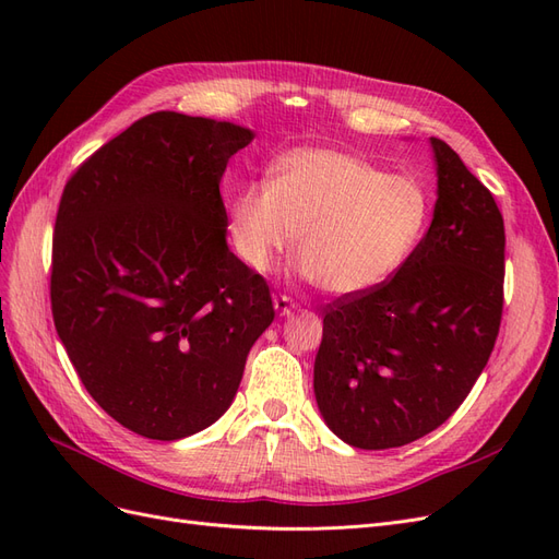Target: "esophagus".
Masks as SVG:
<instances>
[{"label":"esophagus","instance_id":"esophagus-1","mask_svg":"<svg viewBox=\"0 0 559 559\" xmlns=\"http://www.w3.org/2000/svg\"><path fill=\"white\" fill-rule=\"evenodd\" d=\"M273 306H275V310H277L280 317H289V314L294 312V308H296L289 296H275V298H273Z\"/></svg>","mask_w":559,"mask_h":559}]
</instances>
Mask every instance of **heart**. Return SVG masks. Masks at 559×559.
<instances>
[{
  "instance_id": "heart-1",
  "label": "heart",
  "mask_w": 559,
  "mask_h": 559,
  "mask_svg": "<svg viewBox=\"0 0 559 559\" xmlns=\"http://www.w3.org/2000/svg\"><path fill=\"white\" fill-rule=\"evenodd\" d=\"M429 218L425 186L386 175L341 148L306 146L280 156L267 183L230 198L228 228L238 257L267 273L294 249L324 294L361 296L392 280Z\"/></svg>"
}]
</instances>
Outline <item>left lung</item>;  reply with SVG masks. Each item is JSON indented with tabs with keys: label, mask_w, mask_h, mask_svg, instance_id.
<instances>
[{
	"label": "left lung",
	"mask_w": 559,
	"mask_h": 559,
	"mask_svg": "<svg viewBox=\"0 0 559 559\" xmlns=\"http://www.w3.org/2000/svg\"><path fill=\"white\" fill-rule=\"evenodd\" d=\"M438 200L399 273L326 306L314 396L352 448L386 450L460 408L495 349L503 310V218L462 158L431 138Z\"/></svg>",
	"instance_id": "1"
}]
</instances>
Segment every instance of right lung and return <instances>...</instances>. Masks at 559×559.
Listing matches in <instances>:
<instances>
[{
  "label": "right lung",
  "instance_id": "1",
  "mask_svg": "<svg viewBox=\"0 0 559 559\" xmlns=\"http://www.w3.org/2000/svg\"><path fill=\"white\" fill-rule=\"evenodd\" d=\"M249 128L156 111L79 165L53 233L50 310L83 386L118 425L177 441L222 417L273 324L228 249L218 183Z\"/></svg>",
  "mask_w": 559,
  "mask_h": 559
}]
</instances>
